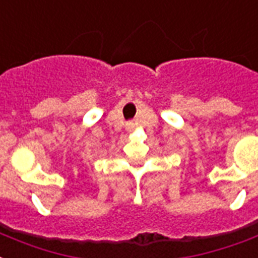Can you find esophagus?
Masks as SVG:
<instances>
[{"label": "esophagus", "instance_id": "1", "mask_svg": "<svg viewBox=\"0 0 258 258\" xmlns=\"http://www.w3.org/2000/svg\"><path fill=\"white\" fill-rule=\"evenodd\" d=\"M135 126H136V125H135L133 122H127V123H126V129H127V131H129V132L133 131V129H135Z\"/></svg>", "mask_w": 258, "mask_h": 258}]
</instances>
